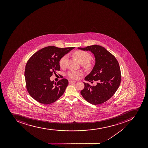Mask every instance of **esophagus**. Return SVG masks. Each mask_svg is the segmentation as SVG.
Listing matches in <instances>:
<instances>
[{
  "mask_svg": "<svg viewBox=\"0 0 148 148\" xmlns=\"http://www.w3.org/2000/svg\"><path fill=\"white\" fill-rule=\"evenodd\" d=\"M69 84H73V83H76L75 81H72V80H69Z\"/></svg>",
  "mask_w": 148,
  "mask_h": 148,
  "instance_id": "obj_1",
  "label": "esophagus"
}]
</instances>
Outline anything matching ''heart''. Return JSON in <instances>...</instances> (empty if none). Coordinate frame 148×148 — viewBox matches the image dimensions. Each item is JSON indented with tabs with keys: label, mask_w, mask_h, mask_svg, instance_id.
<instances>
[{
	"label": "heart",
	"mask_w": 148,
	"mask_h": 148,
	"mask_svg": "<svg viewBox=\"0 0 148 148\" xmlns=\"http://www.w3.org/2000/svg\"><path fill=\"white\" fill-rule=\"evenodd\" d=\"M74 56L77 59L80 63L85 64V66L88 69H90L92 68L93 64L90 62L91 59L90 54L87 51L78 50L73 53ZM68 56L65 55L60 59L59 61V65L60 67H63L65 65L67 62ZM83 73L80 71H71L68 73V76L70 79L74 80H77L79 79L80 77L82 76Z\"/></svg>",
	"instance_id": "1"
}]
</instances>
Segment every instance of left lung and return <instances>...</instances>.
Segmentation results:
<instances>
[{
  "label": "left lung",
  "mask_w": 148,
  "mask_h": 148,
  "mask_svg": "<svg viewBox=\"0 0 148 148\" xmlns=\"http://www.w3.org/2000/svg\"><path fill=\"white\" fill-rule=\"evenodd\" d=\"M92 52L96 63L91 72L85 79L93 82L97 81L95 86L84 82L85 87L80 92L87 102L94 105L103 103L109 99L116 91L121 81L119 63L115 57L100 45H93L85 48H78Z\"/></svg>",
  "instance_id": "left-lung-1"
}]
</instances>
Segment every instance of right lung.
Wrapping results in <instances>:
<instances>
[{
  "instance_id": "1",
  "label": "right lung",
  "mask_w": 148,
  "mask_h": 148,
  "mask_svg": "<svg viewBox=\"0 0 148 148\" xmlns=\"http://www.w3.org/2000/svg\"><path fill=\"white\" fill-rule=\"evenodd\" d=\"M74 48L48 46L36 52L28 60L25 71L26 89L36 101L49 105L63 94L68 80L62 79L55 83L50 77L60 70V59Z\"/></svg>"
}]
</instances>
